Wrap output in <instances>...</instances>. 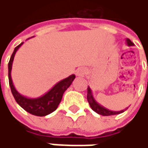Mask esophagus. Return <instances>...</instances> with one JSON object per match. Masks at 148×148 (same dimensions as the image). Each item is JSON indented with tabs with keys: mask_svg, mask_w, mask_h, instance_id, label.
I'll use <instances>...</instances> for the list:
<instances>
[{
	"mask_svg": "<svg viewBox=\"0 0 148 148\" xmlns=\"http://www.w3.org/2000/svg\"><path fill=\"white\" fill-rule=\"evenodd\" d=\"M85 74H86V69L84 68H79L75 71V74L77 76H79V77H83Z\"/></svg>",
	"mask_w": 148,
	"mask_h": 148,
	"instance_id": "34e87169",
	"label": "esophagus"
}]
</instances>
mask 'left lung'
I'll use <instances>...</instances> for the list:
<instances>
[{"instance_id":"obj_1","label":"left lung","mask_w":148,"mask_h":148,"mask_svg":"<svg viewBox=\"0 0 148 148\" xmlns=\"http://www.w3.org/2000/svg\"><path fill=\"white\" fill-rule=\"evenodd\" d=\"M126 43L129 46H133L134 44L129 39L127 38L126 39ZM87 101L90 104L91 108L95 111L97 112L98 114L99 115H102V116H112V115H117V114H120V113H123L128 108H126L125 110H119V111H114V110H110L108 109H106L105 107L102 106L101 104L98 103L95 99L93 98V95H92V92L90 88V86L87 87Z\"/></svg>"}]
</instances>
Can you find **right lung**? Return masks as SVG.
I'll return each mask as SVG.
<instances>
[{"label": "right lung", "mask_w": 148, "mask_h": 148, "mask_svg": "<svg viewBox=\"0 0 148 148\" xmlns=\"http://www.w3.org/2000/svg\"><path fill=\"white\" fill-rule=\"evenodd\" d=\"M22 45L23 43H21L17 47H15L14 50L11 56L10 61L8 62V79H9V86L11 88V92L13 93V96L14 97L16 102L25 110H26L27 112L34 116H45L52 113L57 109L59 103L62 101L64 92L70 86V85L72 84V82L75 79V75L72 74L69 76L68 78L62 79L61 81L56 83L49 92H47L41 97L31 99V98H27L20 94L15 89L14 86L11 72H12V66H13V62L14 59L15 54L17 50L18 49V48Z\"/></svg>", "instance_id": "obj_1"}]
</instances>
